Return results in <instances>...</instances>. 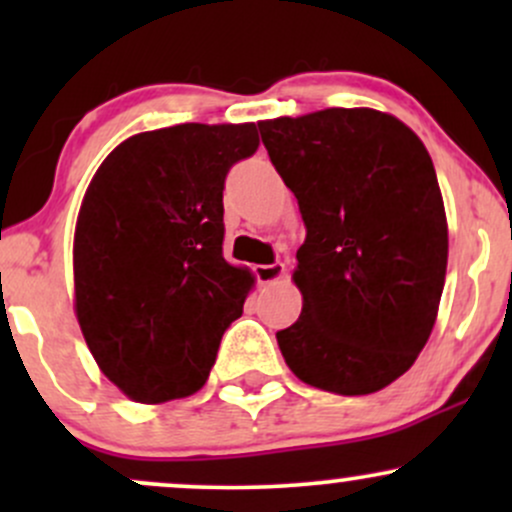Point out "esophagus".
Listing matches in <instances>:
<instances>
[{"instance_id":"1","label":"esophagus","mask_w":512,"mask_h":512,"mask_svg":"<svg viewBox=\"0 0 512 512\" xmlns=\"http://www.w3.org/2000/svg\"><path fill=\"white\" fill-rule=\"evenodd\" d=\"M284 274H286L284 262L257 264V267H255V276H257V281H260V284H274V281H279Z\"/></svg>"}]
</instances>
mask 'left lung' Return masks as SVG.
Here are the masks:
<instances>
[{"mask_svg": "<svg viewBox=\"0 0 512 512\" xmlns=\"http://www.w3.org/2000/svg\"><path fill=\"white\" fill-rule=\"evenodd\" d=\"M305 223L301 317L276 332L303 383L370 395L421 354L448 267V223L426 146L397 117L327 108L260 122Z\"/></svg>", "mask_w": 512, "mask_h": 512, "instance_id": "1", "label": "left lung"}]
</instances>
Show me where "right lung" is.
<instances>
[{
    "label": "right lung",
    "mask_w": 512,
    "mask_h": 512,
    "mask_svg": "<svg viewBox=\"0 0 512 512\" xmlns=\"http://www.w3.org/2000/svg\"><path fill=\"white\" fill-rule=\"evenodd\" d=\"M257 146L255 125L154 129L117 146L88 185L74 308L96 363L134 402L197 392L243 315L252 274L223 260V185Z\"/></svg>",
    "instance_id": "add662e5"
}]
</instances>
